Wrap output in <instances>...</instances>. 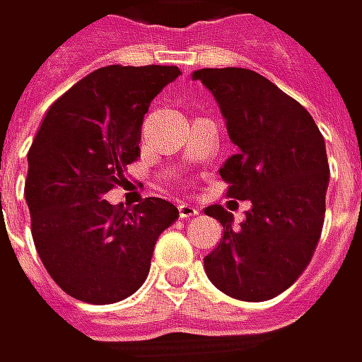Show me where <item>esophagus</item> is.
Instances as JSON below:
<instances>
[{"instance_id":"esophagus-1","label":"esophagus","mask_w":362,"mask_h":362,"mask_svg":"<svg viewBox=\"0 0 362 362\" xmlns=\"http://www.w3.org/2000/svg\"><path fill=\"white\" fill-rule=\"evenodd\" d=\"M197 214H199L197 208H193L191 204H179V218L187 220V218H193V216H197Z\"/></svg>"}]
</instances>
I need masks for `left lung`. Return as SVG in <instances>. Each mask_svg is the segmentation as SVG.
<instances>
[{"instance_id":"left-lung-1","label":"left lung","mask_w":362,"mask_h":362,"mask_svg":"<svg viewBox=\"0 0 362 362\" xmlns=\"http://www.w3.org/2000/svg\"><path fill=\"white\" fill-rule=\"evenodd\" d=\"M193 79L211 91L238 146L220 169L226 195L252 204L238 228L222 206L206 208L224 238L204 269L230 298L273 299L303 273L322 234L330 175L324 136L301 103L250 69H199Z\"/></svg>"}]
</instances>
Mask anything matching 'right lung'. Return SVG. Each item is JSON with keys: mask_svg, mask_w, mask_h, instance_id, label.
<instances>
[{"mask_svg": "<svg viewBox=\"0 0 362 362\" xmlns=\"http://www.w3.org/2000/svg\"><path fill=\"white\" fill-rule=\"evenodd\" d=\"M181 75L177 66L110 64L50 105L28 151L32 238L54 283L87 303H116L144 283L154 244L179 218L167 199L132 209L103 195L140 156L151 101Z\"/></svg>", "mask_w": 362, "mask_h": 362, "instance_id": "obj_1", "label": "right lung"}]
</instances>
